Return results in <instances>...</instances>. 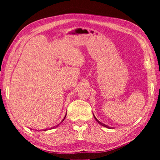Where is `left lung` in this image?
Returning a JSON list of instances; mask_svg holds the SVG:
<instances>
[{"label": "left lung", "instance_id": "obj_1", "mask_svg": "<svg viewBox=\"0 0 160 160\" xmlns=\"http://www.w3.org/2000/svg\"><path fill=\"white\" fill-rule=\"evenodd\" d=\"M94 118H95V116H94ZM95 119H96V121H97V122H98V123H99V124H101V125L102 126H105V127H107V128H109V126H107V125H105V124H104V123H101V122H100V121H99L98 120H97V119L95 118Z\"/></svg>", "mask_w": 160, "mask_h": 160}]
</instances>
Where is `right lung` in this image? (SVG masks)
<instances>
[{"label":"right lung","mask_w":160,"mask_h":160,"mask_svg":"<svg viewBox=\"0 0 160 160\" xmlns=\"http://www.w3.org/2000/svg\"><path fill=\"white\" fill-rule=\"evenodd\" d=\"M66 116H65V117H64V118L63 119V121H63V120H64V119H65V118H66ZM58 126V125H57V126H54V127H53V128H55V127H57Z\"/></svg>","instance_id":"right-lung-1"}]
</instances>
